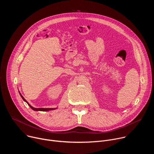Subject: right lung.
I'll list each match as a JSON object with an SVG mask.
<instances>
[{"mask_svg":"<svg viewBox=\"0 0 154 154\" xmlns=\"http://www.w3.org/2000/svg\"><path fill=\"white\" fill-rule=\"evenodd\" d=\"M19 94H20V96H21V97H22V99H23L25 102H27V103L29 105V106L32 109H33L34 111H41V112H48V111H49V110H53V109H57V108H34V107H33L32 106H31L29 103H28V102L24 99V97L21 95V94L19 93Z\"/></svg>","mask_w":154,"mask_h":154,"instance_id":"right-lung-1","label":"right lung"}]
</instances>
